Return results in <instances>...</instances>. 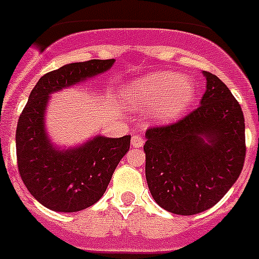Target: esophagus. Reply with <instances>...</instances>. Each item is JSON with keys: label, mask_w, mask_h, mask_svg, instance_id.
<instances>
[{"label": "esophagus", "mask_w": 259, "mask_h": 259, "mask_svg": "<svg viewBox=\"0 0 259 259\" xmlns=\"http://www.w3.org/2000/svg\"><path fill=\"white\" fill-rule=\"evenodd\" d=\"M131 142H133L134 148H141V146H144V144H145L144 138H142L141 135H134L133 141H131Z\"/></svg>", "instance_id": "esophagus-1"}]
</instances>
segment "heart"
I'll list each match as a JSON object with an SVG mask.
<instances>
[{
	"label": "heart",
	"mask_w": 259,
	"mask_h": 259,
	"mask_svg": "<svg viewBox=\"0 0 259 259\" xmlns=\"http://www.w3.org/2000/svg\"><path fill=\"white\" fill-rule=\"evenodd\" d=\"M191 80L171 71H162L134 80L124 89L126 100L144 110H152L156 120L171 121L192 102Z\"/></svg>",
	"instance_id": "b5f03b06"
}]
</instances>
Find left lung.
I'll list each match as a JSON object with an SVG mask.
<instances>
[{"mask_svg": "<svg viewBox=\"0 0 259 259\" xmlns=\"http://www.w3.org/2000/svg\"><path fill=\"white\" fill-rule=\"evenodd\" d=\"M201 106L177 122L150 126L145 174L159 206L176 214L212 208L237 181L245 159V125L238 102L216 75L203 71Z\"/></svg>", "mask_w": 259, "mask_h": 259, "instance_id": "obj_1", "label": "left lung"}]
</instances>
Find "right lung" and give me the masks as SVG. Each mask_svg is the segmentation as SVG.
<instances>
[{
    "mask_svg": "<svg viewBox=\"0 0 259 259\" xmlns=\"http://www.w3.org/2000/svg\"><path fill=\"white\" fill-rule=\"evenodd\" d=\"M114 60L74 62L43 75L30 92L16 126V159L22 181L33 197L56 212H78L103 197L111 176L130 149L131 137H95L71 149H58L45 130L49 95L107 71Z\"/></svg>",
    "mask_w": 259,
    "mask_h": 259,
    "instance_id": "1",
    "label": "right lung"
}]
</instances>
